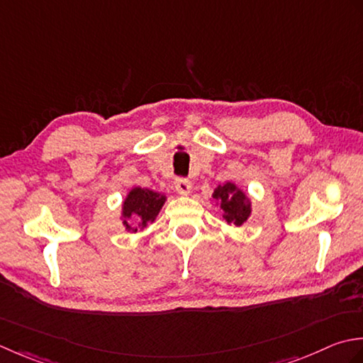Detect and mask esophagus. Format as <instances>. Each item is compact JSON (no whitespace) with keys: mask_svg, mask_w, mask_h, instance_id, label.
Here are the masks:
<instances>
[{"mask_svg":"<svg viewBox=\"0 0 363 363\" xmlns=\"http://www.w3.org/2000/svg\"><path fill=\"white\" fill-rule=\"evenodd\" d=\"M175 189H177V192H179V194L188 196L191 189H192V184L188 179H177L175 180Z\"/></svg>","mask_w":363,"mask_h":363,"instance_id":"esophagus-1","label":"esophagus"}]
</instances>
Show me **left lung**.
I'll return each instance as SVG.
<instances>
[{
  "mask_svg": "<svg viewBox=\"0 0 363 363\" xmlns=\"http://www.w3.org/2000/svg\"><path fill=\"white\" fill-rule=\"evenodd\" d=\"M213 199H216L218 205L220 206V210H223V218L227 220V224L230 225H242L250 216V213H252L250 201L246 196V192L240 189L232 182L219 184L213 192Z\"/></svg>",
  "mask_w": 363,
  "mask_h": 363,
  "instance_id": "8db88e82",
  "label": "left lung"
}]
</instances>
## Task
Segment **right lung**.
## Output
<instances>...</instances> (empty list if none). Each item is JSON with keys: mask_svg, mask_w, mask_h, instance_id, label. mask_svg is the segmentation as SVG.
<instances>
[{"mask_svg": "<svg viewBox=\"0 0 363 363\" xmlns=\"http://www.w3.org/2000/svg\"><path fill=\"white\" fill-rule=\"evenodd\" d=\"M166 202V196L147 188H133L122 203V223L128 232L136 233L157 219L160 210ZM136 222L138 225L131 228L129 224Z\"/></svg>", "mask_w": 363, "mask_h": 363, "instance_id": "right-lung-1", "label": "right lung"}]
</instances>
